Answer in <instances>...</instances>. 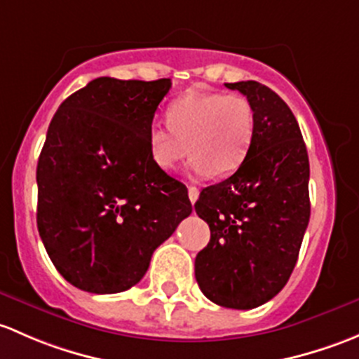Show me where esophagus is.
<instances>
[{
    "label": "esophagus",
    "mask_w": 359,
    "mask_h": 359,
    "mask_svg": "<svg viewBox=\"0 0 359 359\" xmlns=\"http://www.w3.org/2000/svg\"><path fill=\"white\" fill-rule=\"evenodd\" d=\"M188 197H190L191 204H195V202H197V198H198V188L188 187Z\"/></svg>",
    "instance_id": "esophagus-1"
}]
</instances>
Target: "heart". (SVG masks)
I'll use <instances>...</instances> for the list:
<instances>
[{"instance_id":"1","label":"heart","mask_w":359,"mask_h":359,"mask_svg":"<svg viewBox=\"0 0 359 359\" xmlns=\"http://www.w3.org/2000/svg\"><path fill=\"white\" fill-rule=\"evenodd\" d=\"M256 117L238 93H188L171 103L168 124L149 129V152L157 168L169 171L187 157L194 178L230 175L240 168L254 140Z\"/></svg>"}]
</instances>
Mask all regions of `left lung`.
<instances>
[{
    "mask_svg": "<svg viewBox=\"0 0 359 359\" xmlns=\"http://www.w3.org/2000/svg\"><path fill=\"white\" fill-rule=\"evenodd\" d=\"M245 95L256 128L235 175L201 191L195 210L210 228L195 257V278L209 301L252 309L289 282L309 223V158L285 102L257 81L224 84Z\"/></svg>",
    "mask_w": 359,
    "mask_h": 359,
    "instance_id": "1",
    "label": "left lung"
}]
</instances>
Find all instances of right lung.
<instances>
[{
	"label": "right lung",
	"mask_w": 359,
	"mask_h": 359,
	"mask_svg": "<svg viewBox=\"0 0 359 359\" xmlns=\"http://www.w3.org/2000/svg\"><path fill=\"white\" fill-rule=\"evenodd\" d=\"M171 79L98 77L58 107L38 161V230L62 276L91 294L131 289L190 216L154 164L149 129Z\"/></svg>",
	"instance_id": "right-lung-1"
}]
</instances>
